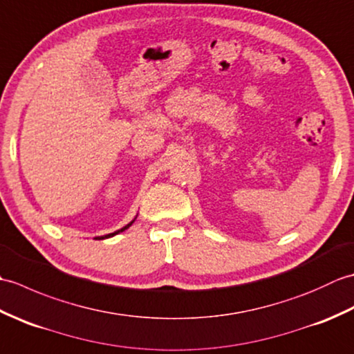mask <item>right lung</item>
I'll list each match as a JSON object with an SVG mask.
<instances>
[{
    "label": "right lung",
    "instance_id": "1",
    "mask_svg": "<svg viewBox=\"0 0 354 354\" xmlns=\"http://www.w3.org/2000/svg\"><path fill=\"white\" fill-rule=\"evenodd\" d=\"M132 223H133V221H132V222H131L129 225H126V227H124V228H122V230H120V231H115V232H112V234H108V236H104V237H99V240H100V239H108V237H112V236H115V234H118V232H122V231H124V230H127V228H129Z\"/></svg>",
    "mask_w": 354,
    "mask_h": 354
}]
</instances>
